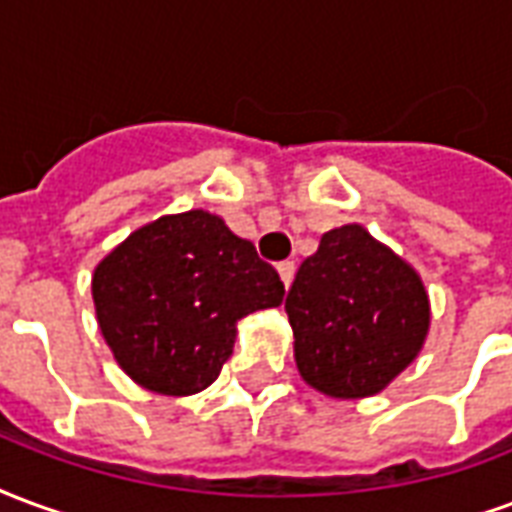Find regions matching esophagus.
<instances>
[{
	"label": "esophagus",
	"mask_w": 512,
	"mask_h": 512,
	"mask_svg": "<svg viewBox=\"0 0 512 512\" xmlns=\"http://www.w3.org/2000/svg\"><path fill=\"white\" fill-rule=\"evenodd\" d=\"M278 275H281L283 286L289 289V283H292L294 278V261H281V264H278Z\"/></svg>",
	"instance_id": "obj_1"
}]
</instances>
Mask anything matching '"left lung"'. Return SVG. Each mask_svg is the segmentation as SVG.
Returning <instances> with one entry per match:
<instances>
[{
    "label": "left lung",
    "instance_id": "obj_1",
    "mask_svg": "<svg viewBox=\"0 0 512 512\" xmlns=\"http://www.w3.org/2000/svg\"><path fill=\"white\" fill-rule=\"evenodd\" d=\"M294 360L305 382L333 398L384 390L428 333L420 275L363 226L327 231L286 294Z\"/></svg>",
    "mask_w": 512,
    "mask_h": 512
}]
</instances>
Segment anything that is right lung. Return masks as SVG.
Listing matches in <instances>:
<instances>
[{
	"label": "right lung",
	"instance_id": "right-lung-1",
	"mask_svg": "<svg viewBox=\"0 0 512 512\" xmlns=\"http://www.w3.org/2000/svg\"><path fill=\"white\" fill-rule=\"evenodd\" d=\"M100 333L152 393L210 387L234 352V324L283 302V283L223 218L166 215L133 231L92 278Z\"/></svg>",
	"mask_w": 512,
	"mask_h": 512
}]
</instances>
